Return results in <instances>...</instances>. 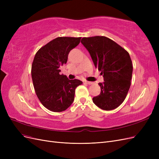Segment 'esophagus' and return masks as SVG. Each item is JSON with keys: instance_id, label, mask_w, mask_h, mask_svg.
<instances>
[{"instance_id": "34e87169", "label": "esophagus", "mask_w": 159, "mask_h": 159, "mask_svg": "<svg viewBox=\"0 0 159 159\" xmlns=\"http://www.w3.org/2000/svg\"><path fill=\"white\" fill-rule=\"evenodd\" d=\"M85 82L87 84H88V85H92V84H93V82H91V81H85Z\"/></svg>"}]
</instances>
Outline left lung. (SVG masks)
Wrapping results in <instances>:
<instances>
[{
  "label": "left lung",
  "instance_id": "obj_1",
  "mask_svg": "<svg viewBox=\"0 0 159 159\" xmlns=\"http://www.w3.org/2000/svg\"><path fill=\"white\" fill-rule=\"evenodd\" d=\"M81 42L104 79L103 83L98 84L101 93L93 102L103 110L116 109L124 102L131 86L133 64L129 54L105 36L83 38Z\"/></svg>",
  "mask_w": 159,
  "mask_h": 159
}]
</instances>
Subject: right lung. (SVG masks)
<instances>
[{"label":"right lung","instance_id":"obj_1","mask_svg":"<svg viewBox=\"0 0 159 159\" xmlns=\"http://www.w3.org/2000/svg\"><path fill=\"white\" fill-rule=\"evenodd\" d=\"M81 37H58L38 50L32 65V78L37 97L44 106L54 112L68 109L74 100L79 80H69L60 74L70 52L78 46Z\"/></svg>","mask_w":159,"mask_h":159}]
</instances>
